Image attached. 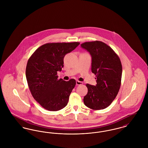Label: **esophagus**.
<instances>
[{"label":"esophagus","mask_w":148,"mask_h":148,"mask_svg":"<svg viewBox=\"0 0 148 148\" xmlns=\"http://www.w3.org/2000/svg\"><path fill=\"white\" fill-rule=\"evenodd\" d=\"M83 84V82H81V81H76V85H81Z\"/></svg>","instance_id":"obj_1"}]
</instances>
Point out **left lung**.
I'll return each instance as SVG.
<instances>
[{
	"mask_svg": "<svg viewBox=\"0 0 148 148\" xmlns=\"http://www.w3.org/2000/svg\"><path fill=\"white\" fill-rule=\"evenodd\" d=\"M92 56V72L96 75V86L87 84L88 92L84 102L90 109H105L114 101L119 91L122 64L118 55L106 43L99 40L81 45Z\"/></svg>",
	"mask_w": 148,
	"mask_h": 148,
	"instance_id": "8db88e82",
	"label": "left lung"
}]
</instances>
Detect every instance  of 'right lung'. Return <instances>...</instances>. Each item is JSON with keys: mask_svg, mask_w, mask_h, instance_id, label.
Here are the masks:
<instances>
[{"mask_svg": "<svg viewBox=\"0 0 148 148\" xmlns=\"http://www.w3.org/2000/svg\"><path fill=\"white\" fill-rule=\"evenodd\" d=\"M79 45L78 42L47 43L28 59L25 70L28 85L33 98L44 109L56 111L67 105L76 80L58 79L57 72L63 67L64 56Z\"/></svg>", "mask_w": 148, "mask_h": 148, "instance_id": "obj_1", "label": "right lung"}]
</instances>
